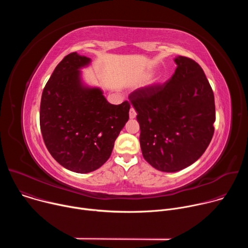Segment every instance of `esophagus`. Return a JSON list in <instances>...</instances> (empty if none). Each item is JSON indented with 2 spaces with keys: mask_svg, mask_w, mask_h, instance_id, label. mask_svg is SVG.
Instances as JSON below:
<instances>
[{
  "mask_svg": "<svg viewBox=\"0 0 248 248\" xmlns=\"http://www.w3.org/2000/svg\"><path fill=\"white\" fill-rule=\"evenodd\" d=\"M136 115H137V114H136L135 110L131 107L130 110H129V118H130V119H134V118L136 117Z\"/></svg>",
  "mask_w": 248,
  "mask_h": 248,
  "instance_id": "obj_1",
  "label": "esophagus"
}]
</instances>
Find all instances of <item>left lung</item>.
<instances>
[{"mask_svg":"<svg viewBox=\"0 0 248 248\" xmlns=\"http://www.w3.org/2000/svg\"><path fill=\"white\" fill-rule=\"evenodd\" d=\"M164 84L135 90L129 101L140 125V147L155 169L172 172L197 161L214 134V93L202 67L179 56Z\"/></svg>","mask_w":248,"mask_h":248,"instance_id":"obj_1","label":"left lung"}]
</instances>
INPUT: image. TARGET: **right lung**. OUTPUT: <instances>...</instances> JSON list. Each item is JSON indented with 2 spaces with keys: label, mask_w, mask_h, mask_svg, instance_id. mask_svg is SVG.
I'll list each match as a JSON object with an SVG mask.
<instances>
[{
  "label": "right lung",
  "mask_w": 248,
  "mask_h": 248,
  "mask_svg": "<svg viewBox=\"0 0 248 248\" xmlns=\"http://www.w3.org/2000/svg\"><path fill=\"white\" fill-rule=\"evenodd\" d=\"M90 62L77 52L65 56L45 85L40 104L48 151L63 168L79 173L99 169L110 158L130 108L127 101L110 104L100 88L83 84L79 69Z\"/></svg>",
  "instance_id": "right-lung-1"
}]
</instances>
